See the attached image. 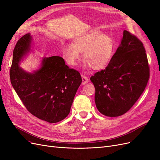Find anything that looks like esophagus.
I'll return each instance as SVG.
<instances>
[{
  "mask_svg": "<svg viewBox=\"0 0 160 160\" xmlns=\"http://www.w3.org/2000/svg\"><path fill=\"white\" fill-rule=\"evenodd\" d=\"M81 77H82V85L87 83V82L89 81V79H88L87 76H85L84 75H82Z\"/></svg>",
  "mask_w": 160,
  "mask_h": 160,
  "instance_id": "1",
  "label": "esophagus"
}]
</instances>
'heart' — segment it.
<instances>
[{
	"label": "heart",
	"instance_id": "b5f03b06",
	"mask_svg": "<svg viewBox=\"0 0 160 160\" xmlns=\"http://www.w3.org/2000/svg\"><path fill=\"white\" fill-rule=\"evenodd\" d=\"M114 49L112 38L94 28L76 37L72 45H65L62 48V56L69 65L74 66L80 59V53H82L85 66H91L94 70H101L111 62Z\"/></svg>",
	"mask_w": 160,
	"mask_h": 160
}]
</instances>
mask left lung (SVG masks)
Returning a JSON list of instances; mask_svg holds the SVG:
<instances>
[{"label":"left lung","instance_id":"8db88e82","mask_svg":"<svg viewBox=\"0 0 160 160\" xmlns=\"http://www.w3.org/2000/svg\"><path fill=\"white\" fill-rule=\"evenodd\" d=\"M149 78L150 65L143 43L124 30L121 44L106 68L91 77L98 111L111 117L124 114L140 98Z\"/></svg>","mask_w":160,"mask_h":160}]
</instances>
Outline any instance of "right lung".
I'll list each match as a JSON object with an SVG mask.
<instances>
[{"instance_id": "add662e5", "label": "right lung", "mask_w": 160, "mask_h": 160, "mask_svg": "<svg viewBox=\"0 0 160 160\" xmlns=\"http://www.w3.org/2000/svg\"><path fill=\"white\" fill-rule=\"evenodd\" d=\"M31 36L17 42L10 69L11 84L26 109L32 115L50 123L63 120L70 112L82 79L78 71L69 68L59 56L44 58L34 73L25 72L18 63L30 50Z\"/></svg>"}]
</instances>
